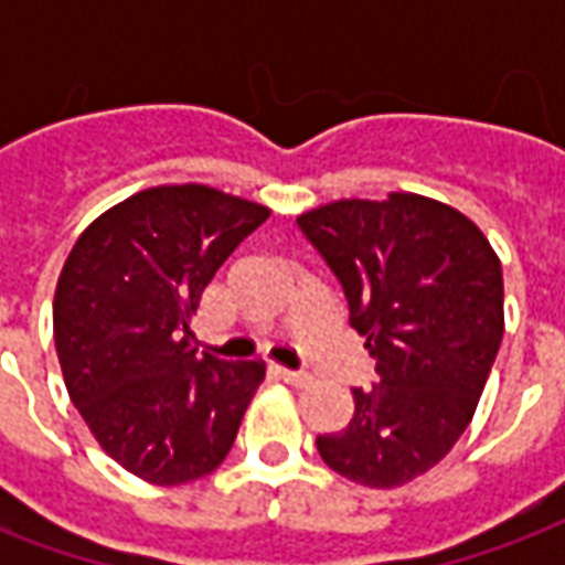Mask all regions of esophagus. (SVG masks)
I'll use <instances>...</instances> for the list:
<instances>
[{
	"label": "esophagus",
	"mask_w": 565,
	"mask_h": 565,
	"mask_svg": "<svg viewBox=\"0 0 565 565\" xmlns=\"http://www.w3.org/2000/svg\"><path fill=\"white\" fill-rule=\"evenodd\" d=\"M278 372V379L287 381V384H294V387H306L311 384V375L308 372H299V369H275Z\"/></svg>",
	"instance_id": "esophagus-1"
}]
</instances>
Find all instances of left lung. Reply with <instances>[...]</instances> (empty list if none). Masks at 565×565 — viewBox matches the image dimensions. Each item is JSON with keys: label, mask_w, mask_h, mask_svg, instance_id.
<instances>
[{"label": "left lung", "mask_w": 565, "mask_h": 565, "mask_svg": "<svg viewBox=\"0 0 565 565\" xmlns=\"http://www.w3.org/2000/svg\"><path fill=\"white\" fill-rule=\"evenodd\" d=\"M342 284L379 384L318 436L323 462L366 487H399L462 436L502 342V266L466 214L417 193L342 199L296 217Z\"/></svg>", "instance_id": "8db88e82"}]
</instances>
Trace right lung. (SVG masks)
I'll list each match as a JSON object with an SVG mask.
<instances>
[{
    "label": "right lung",
    "instance_id": "obj_1",
    "mask_svg": "<svg viewBox=\"0 0 565 565\" xmlns=\"http://www.w3.org/2000/svg\"><path fill=\"white\" fill-rule=\"evenodd\" d=\"M269 209L214 186H150L81 233L54 296V342L96 441L150 484H186L230 454L263 381L199 354L190 315Z\"/></svg>",
    "mask_w": 565,
    "mask_h": 565
}]
</instances>
